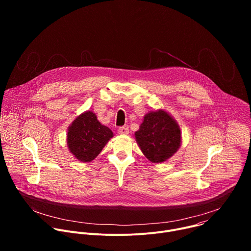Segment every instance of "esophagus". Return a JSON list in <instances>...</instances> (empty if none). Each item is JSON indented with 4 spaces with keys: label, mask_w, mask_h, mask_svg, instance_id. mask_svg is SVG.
Returning <instances> with one entry per match:
<instances>
[{
    "label": "esophagus",
    "mask_w": 251,
    "mask_h": 251,
    "mask_svg": "<svg viewBox=\"0 0 251 251\" xmlns=\"http://www.w3.org/2000/svg\"><path fill=\"white\" fill-rule=\"evenodd\" d=\"M118 133L119 134H123V135H126L129 133V128L127 126H122V127H119L118 128Z\"/></svg>",
    "instance_id": "34e87169"
}]
</instances>
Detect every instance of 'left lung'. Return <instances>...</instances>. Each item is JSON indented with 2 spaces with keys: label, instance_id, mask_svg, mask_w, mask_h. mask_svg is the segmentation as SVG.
Listing matches in <instances>:
<instances>
[{
  "label": "left lung",
  "instance_id": "8db88e82",
  "mask_svg": "<svg viewBox=\"0 0 251 251\" xmlns=\"http://www.w3.org/2000/svg\"><path fill=\"white\" fill-rule=\"evenodd\" d=\"M135 137L143 154L153 163L166 161L181 145L180 127L162 110L146 114Z\"/></svg>",
  "mask_w": 251,
  "mask_h": 251
}]
</instances>
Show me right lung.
I'll return each instance as SVG.
<instances>
[{
  "label": "right lung",
  "instance_id": "obj_1",
  "mask_svg": "<svg viewBox=\"0 0 251 251\" xmlns=\"http://www.w3.org/2000/svg\"><path fill=\"white\" fill-rule=\"evenodd\" d=\"M112 136L108 127L100 124L93 112L87 111L68 128L67 145L77 160L90 162L100 154Z\"/></svg>",
  "mask_w": 251,
  "mask_h": 251
}]
</instances>
